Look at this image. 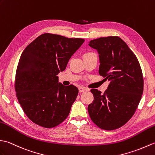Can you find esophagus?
Instances as JSON below:
<instances>
[{
    "label": "esophagus",
    "mask_w": 155,
    "mask_h": 155,
    "mask_svg": "<svg viewBox=\"0 0 155 155\" xmlns=\"http://www.w3.org/2000/svg\"><path fill=\"white\" fill-rule=\"evenodd\" d=\"M85 91H86V89L84 87H79V92L80 93H82V92H84Z\"/></svg>",
    "instance_id": "34e87169"
}]
</instances>
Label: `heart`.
<instances>
[{
	"instance_id": "obj_1",
	"label": "heart",
	"mask_w": 155,
	"mask_h": 155,
	"mask_svg": "<svg viewBox=\"0 0 155 155\" xmlns=\"http://www.w3.org/2000/svg\"><path fill=\"white\" fill-rule=\"evenodd\" d=\"M92 54H94V53H93V52H86V53H85L84 54V57L87 56H90V55H92Z\"/></svg>"
}]
</instances>
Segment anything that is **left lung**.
Returning a JSON list of instances; mask_svg holds the SVG:
<instances>
[{
	"label": "left lung",
	"instance_id": "1",
	"mask_svg": "<svg viewBox=\"0 0 155 155\" xmlns=\"http://www.w3.org/2000/svg\"><path fill=\"white\" fill-rule=\"evenodd\" d=\"M89 46L99 54V74L110 83L104 94L91 89L94 99L88 105L90 118L104 130H114L132 117L143 92V77L138 60L118 36L99 38Z\"/></svg>",
	"mask_w": 155,
	"mask_h": 155
}]
</instances>
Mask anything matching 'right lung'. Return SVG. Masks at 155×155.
Segmentation results:
<instances>
[{"instance_id": "add662e5", "label": "right lung", "mask_w": 155, "mask_h": 155, "mask_svg": "<svg viewBox=\"0 0 155 155\" xmlns=\"http://www.w3.org/2000/svg\"><path fill=\"white\" fill-rule=\"evenodd\" d=\"M84 41L46 33L23 51L17 66L15 91L24 112L36 124L51 128L67 118L78 89L74 85L64 86L57 75L65 70Z\"/></svg>"}]
</instances>
